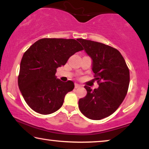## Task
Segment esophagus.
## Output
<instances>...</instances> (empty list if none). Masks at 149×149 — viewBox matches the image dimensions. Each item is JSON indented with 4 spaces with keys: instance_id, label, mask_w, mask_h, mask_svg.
Here are the masks:
<instances>
[{
    "instance_id": "1",
    "label": "esophagus",
    "mask_w": 149,
    "mask_h": 149,
    "mask_svg": "<svg viewBox=\"0 0 149 149\" xmlns=\"http://www.w3.org/2000/svg\"><path fill=\"white\" fill-rule=\"evenodd\" d=\"M81 87V85H79V84H77V83H75V85H74V87L76 89H77V88H79V87Z\"/></svg>"
}]
</instances>
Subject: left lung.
Returning a JSON list of instances; mask_svg holds the SVG:
<instances>
[{
  "label": "left lung",
  "instance_id": "8db88e82",
  "mask_svg": "<svg viewBox=\"0 0 149 149\" xmlns=\"http://www.w3.org/2000/svg\"><path fill=\"white\" fill-rule=\"evenodd\" d=\"M92 60V70L98 88L85 85L86 96L79 99V108L85 117L100 120L112 115L121 105L127 93L130 70L119 51L111 46L79 38Z\"/></svg>",
  "mask_w": 149,
  "mask_h": 149
}]
</instances>
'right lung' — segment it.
<instances>
[{"instance_id":"add662e5","label":"right lung","mask_w":149,"mask_h":149,"mask_svg":"<svg viewBox=\"0 0 149 149\" xmlns=\"http://www.w3.org/2000/svg\"><path fill=\"white\" fill-rule=\"evenodd\" d=\"M79 39L41 38L24 54L18 86L27 104L36 113L49 115L60 109L64 97L74 89L72 81L57 79L56 69L83 50Z\"/></svg>"}]
</instances>
